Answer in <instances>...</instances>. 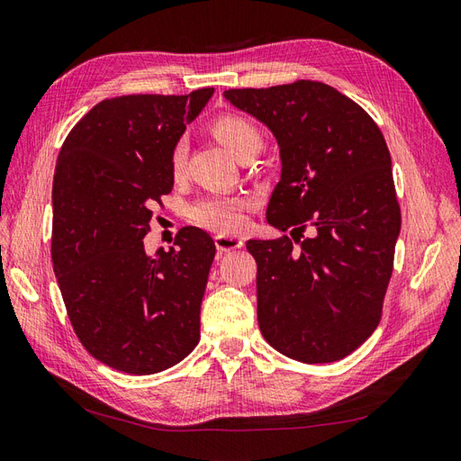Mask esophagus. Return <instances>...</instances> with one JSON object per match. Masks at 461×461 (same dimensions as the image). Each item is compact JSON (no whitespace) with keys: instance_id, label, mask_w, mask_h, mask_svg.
<instances>
[{"instance_id":"1","label":"esophagus","mask_w":461,"mask_h":461,"mask_svg":"<svg viewBox=\"0 0 461 461\" xmlns=\"http://www.w3.org/2000/svg\"><path fill=\"white\" fill-rule=\"evenodd\" d=\"M214 243H216L220 253L241 249V247H243V240L238 238V235H223V233H220V235H216V238H214Z\"/></svg>"}]
</instances>
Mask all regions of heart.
Listing matches in <instances>:
<instances>
[{
  "label": "heart",
  "instance_id": "heart-1",
  "mask_svg": "<svg viewBox=\"0 0 461 461\" xmlns=\"http://www.w3.org/2000/svg\"><path fill=\"white\" fill-rule=\"evenodd\" d=\"M212 132L226 146L235 158L241 159L247 153L258 151L263 146V136L258 128L238 114H223L212 122ZM186 156L188 148L186 141H176L171 149V173L175 176H181L186 167ZM243 206L245 200L240 196H210L200 200L198 204L193 206V220L198 221L200 226H206L210 230L220 231H233L240 230L243 223Z\"/></svg>",
  "mask_w": 461,
  "mask_h": 461
}]
</instances>
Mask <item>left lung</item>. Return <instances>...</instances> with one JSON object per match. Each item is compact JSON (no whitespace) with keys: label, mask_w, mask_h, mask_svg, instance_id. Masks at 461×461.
Listing matches in <instances>:
<instances>
[{"label":"left lung","mask_w":461,"mask_h":461,"mask_svg":"<svg viewBox=\"0 0 461 461\" xmlns=\"http://www.w3.org/2000/svg\"><path fill=\"white\" fill-rule=\"evenodd\" d=\"M223 97L263 122L280 149L267 221L292 230V240L247 241L261 333L298 362L345 358L380 323L401 230L384 134L357 103L320 81L230 89Z\"/></svg>","instance_id":"1"}]
</instances>
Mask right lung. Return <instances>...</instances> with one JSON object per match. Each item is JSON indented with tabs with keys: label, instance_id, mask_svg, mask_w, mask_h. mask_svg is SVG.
<instances>
[{
	"label": "right lung",
	"instance_id": "1",
	"mask_svg": "<svg viewBox=\"0 0 461 461\" xmlns=\"http://www.w3.org/2000/svg\"><path fill=\"white\" fill-rule=\"evenodd\" d=\"M214 87L124 95L95 104L68 134L52 185V265L91 357L126 374L171 368L200 340V303L216 255L183 228L149 257L151 206L173 188L171 149Z\"/></svg>",
	"mask_w": 461,
	"mask_h": 461
}]
</instances>
